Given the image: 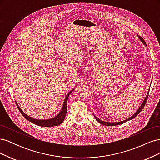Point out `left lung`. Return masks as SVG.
Wrapping results in <instances>:
<instances>
[{
    "mask_svg": "<svg viewBox=\"0 0 160 160\" xmlns=\"http://www.w3.org/2000/svg\"><path fill=\"white\" fill-rule=\"evenodd\" d=\"M139 39L142 41V42L143 43L144 45H146V42H145V41L143 39V38L142 37H140V36H139ZM148 95H149V92H148V95H146V98H145V99H144V101H143V102L142 103V105L140 106V108H139V109L136 111V113H135L132 117L131 118H128V119H126V120H124V121H123V122H115V123H109V122H103V121H101V120H100L99 118H98L96 117V116L94 115V117H95V119L98 121V122H99V123H101L102 125H109V126H113V125H120V124H122V123H125V122H128V121H129V120H131V119H133L134 118H135L136 117V116L141 112V111L143 109V108H144V106H145V105H146V102H147V99H148Z\"/></svg>",
    "mask_w": 160,
    "mask_h": 160,
    "instance_id": "1",
    "label": "left lung"
}]
</instances>
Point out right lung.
<instances>
[{"instance_id":"right-lung-1","label":"right lung","mask_w":160,"mask_h":160,"mask_svg":"<svg viewBox=\"0 0 160 160\" xmlns=\"http://www.w3.org/2000/svg\"><path fill=\"white\" fill-rule=\"evenodd\" d=\"M72 91H73V89H72L71 91H70L69 93L67 94V95L66 96V98H65V101H64L63 106H62V110L60 112V113L58 114V115H57L56 117L53 118L52 119H44V120L33 119V118L29 117V116H28L27 115H26L25 113H24L23 111L21 110V109L19 108V106L18 105L17 102H16V104H17V106L18 110L20 111L21 113L24 116V118H25L26 119H27L28 121H29V122H31V123L35 124L37 125H38V126H41V127L57 126V125L61 124L65 119V115H66L67 111V99H68L69 96V95L71 94V93Z\"/></svg>"}]
</instances>
